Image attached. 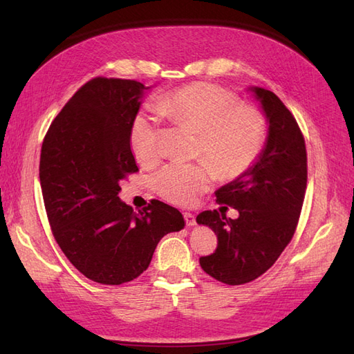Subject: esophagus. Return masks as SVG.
<instances>
[{
    "label": "esophagus",
    "mask_w": 354,
    "mask_h": 354,
    "mask_svg": "<svg viewBox=\"0 0 354 354\" xmlns=\"http://www.w3.org/2000/svg\"><path fill=\"white\" fill-rule=\"evenodd\" d=\"M183 216H185L186 224H187V226H189V227H192V226H195V224H196V218H195V216H194V214H192V212H185V214H183Z\"/></svg>",
    "instance_id": "esophagus-1"
}]
</instances>
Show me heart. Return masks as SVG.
I'll return each mask as SVG.
<instances>
[{"instance_id": "heart-1", "label": "heart", "mask_w": 354, "mask_h": 354, "mask_svg": "<svg viewBox=\"0 0 354 354\" xmlns=\"http://www.w3.org/2000/svg\"><path fill=\"white\" fill-rule=\"evenodd\" d=\"M158 113L199 133L198 153L207 159L194 164L173 162L153 176V187L169 202L190 205L208 190L218 176L243 174L263 151L266 122L261 113L242 106L236 95L211 84H194L159 95ZM159 118L153 112L137 113L131 124L130 143L142 165H153L162 156Z\"/></svg>"}]
</instances>
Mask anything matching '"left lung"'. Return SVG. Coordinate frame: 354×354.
I'll return each mask as SVG.
<instances>
[{
	"label": "left lung",
	"mask_w": 354,
	"mask_h": 354,
	"mask_svg": "<svg viewBox=\"0 0 354 354\" xmlns=\"http://www.w3.org/2000/svg\"><path fill=\"white\" fill-rule=\"evenodd\" d=\"M266 116L267 137L255 162L216 190L217 201L236 208L238 218L203 211L198 224L217 234L216 252L201 257L203 272L223 283L242 285L261 276L291 242L307 187L301 130L274 93L248 87Z\"/></svg>",
	"instance_id": "1"
}]
</instances>
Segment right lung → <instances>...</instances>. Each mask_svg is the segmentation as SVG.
I'll list each match as a JSON object with an SVG mask.
<instances>
[{
    "label": "right lung",
    "instance_id": "add662e5",
    "mask_svg": "<svg viewBox=\"0 0 354 354\" xmlns=\"http://www.w3.org/2000/svg\"><path fill=\"white\" fill-rule=\"evenodd\" d=\"M142 82L95 78L55 118L41 147L39 181L60 250L88 279L121 285L151 264L158 242L185 227L181 212L160 201L136 212L118 196L138 171L130 130Z\"/></svg>",
    "mask_w": 354,
    "mask_h": 354
}]
</instances>
